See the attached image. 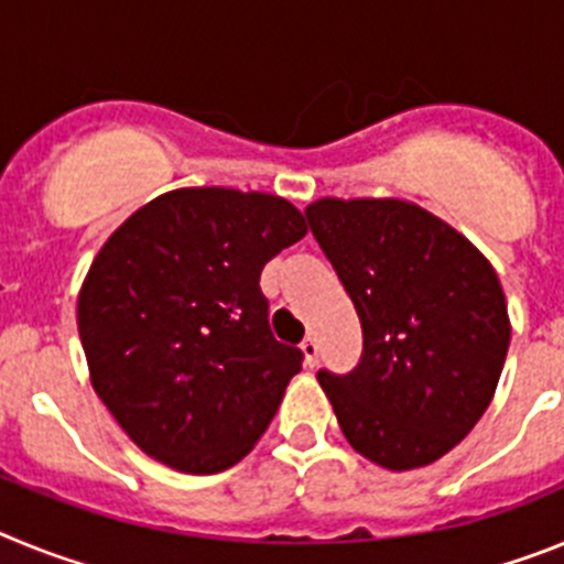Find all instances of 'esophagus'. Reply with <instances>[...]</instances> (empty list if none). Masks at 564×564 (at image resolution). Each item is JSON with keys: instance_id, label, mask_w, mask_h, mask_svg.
I'll return each mask as SVG.
<instances>
[{"instance_id": "obj_1", "label": "esophagus", "mask_w": 564, "mask_h": 564, "mask_svg": "<svg viewBox=\"0 0 564 564\" xmlns=\"http://www.w3.org/2000/svg\"><path fill=\"white\" fill-rule=\"evenodd\" d=\"M302 356H305V367H316V364H318V344H316V338L307 336L305 341H302Z\"/></svg>"}]
</instances>
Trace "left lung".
I'll return each mask as SVG.
<instances>
[{
  "label": "left lung",
  "instance_id": "8db88e82",
  "mask_svg": "<svg viewBox=\"0 0 564 564\" xmlns=\"http://www.w3.org/2000/svg\"><path fill=\"white\" fill-rule=\"evenodd\" d=\"M305 217L364 333L350 376L318 372L344 437L387 471L441 460L475 430L506 364L511 318L495 268L401 197H318Z\"/></svg>",
  "mask_w": 564,
  "mask_h": 564
}]
</instances>
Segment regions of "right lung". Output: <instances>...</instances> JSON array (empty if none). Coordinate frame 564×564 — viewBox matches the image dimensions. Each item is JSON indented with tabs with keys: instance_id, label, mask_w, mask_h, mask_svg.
Here are the masks:
<instances>
[{
	"instance_id": "obj_1",
	"label": "right lung",
	"mask_w": 564,
	"mask_h": 564,
	"mask_svg": "<svg viewBox=\"0 0 564 564\" xmlns=\"http://www.w3.org/2000/svg\"><path fill=\"white\" fill-rule=\"evenodd\" d=\"M305 234L285 197L226 186L158 194L109 234L78 336L93 390L143 455L217 475L257 446L302 370L271 336L259 273Z\"/></svg>"
}]
</instances>
